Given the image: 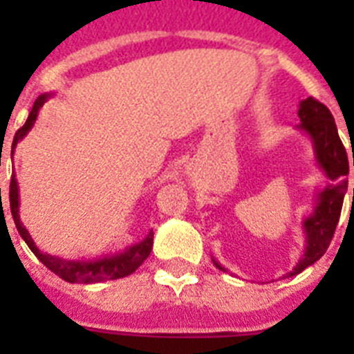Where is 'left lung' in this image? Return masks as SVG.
Listing matches in <instances>:
<instances>
[{"mask_svg": "<svg viewBox=\"0 0 354 354\" xmlns=\"http://www.w3.org/2000/svg\"><path fill=\"white\" fill-rule=\"evenodd\" d=\"M297 115H299V121H301L297 128L307 133L310 141H313L316 161L324 169L325 176L329 178V183L318 194L313 215L303 222V230H305V236H307L305 253L299 259V263L294 266V270L288 272L285 277L297 275L307 266L316 263L327 252V248L333 241V235H335L336 224L340 221L342 204H344V196L347 193L346 176L349 174V163H351L347 160L346 147H344L340 136H338L335 118L329 112V108L316 101L314 97H308V99L299 102ZM213 263H215L216 268L226 272V268L222 264H218L216 261H213Z\"/></svg>", "mask_w": 354, "mask_h": 354, "instance_id": "1", "label": "left lung"}]
</instances>
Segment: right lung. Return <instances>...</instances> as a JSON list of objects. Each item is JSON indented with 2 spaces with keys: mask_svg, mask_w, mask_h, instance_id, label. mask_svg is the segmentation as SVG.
Masks as SVG:
<instances>
[{
  "mask_svg": "<svg viewBox=\"0 0 354 354\" xmlns=\"http://www.w3.org/2000/svg\"><path fill=\"white\" fill-rule=\"evenodd\" d=\"M49 93H44L35 101L32 110H30L29 118L25 121V124L19 128L16 136H14L12 149L18 145L19 139H24L27 136L32 124H35L36 118L40 108L44 106V102L49 99ZM8 200H10V213H12L14 224L18 227V233L21 235L27 246L30 248V252L35 253L36 257L40 259L41 263L46 264L47 268L51 270L53 274H57L60 279L68 281V283H82V285H91V283H101V281H110V279H121L127 275L133 274L136 270L143 264V261L150 255L152 252V242H154V233L150 232L147 239H143L138 244L127 248L122 253L118 255H106V257L97 259V261H64L60 257L49 255V253L40 252L36 248L35 241L30 239L29 232L25 230L21 221H19V194H18V182L16 176L12 174L10 178V187H8Z\"/></svg>",
  "mask_w": 354,
  "mask_h": 354,
  "instance_id": "1",
  "label": "right lung"
}]
</instances>
